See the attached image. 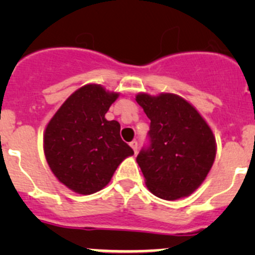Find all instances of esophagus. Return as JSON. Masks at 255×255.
<instances>
[{"instance_id": "obj_1", "label": "esophagus", "mask_w": 255, "mask_h": 255, "mask_svg": "<svg viewBox=\"0 0 255 255\" xmlns=\"http://www.w3.org/2000/svg\"><path fill=\"white\" fill-rule=\"evenodd\" d=\"M130 146H132V149L134 150V153H137V151H138V142H137V140H133V142L130 143Z\"/></svg>"}]
</instances>
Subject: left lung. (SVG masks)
Segmentation results:
<instances>
[{
	"instance_id": "8db88e82",
	"label": "left lung",
	"mask_w": 255,
	"mask_h": 255,
	"mask_svg": "<svg viewBox=\"0 0 255 255\" xmlns=\"http://www.w3.org/2000/svg\"><path fill=\"white\" fill-rule=\"evenodd\" d=\"M135 101L150 120L148 145L137 156L146 186L164 200L189 196L202 184L215 160L212 130L176 95L139 94Z\"/></svg>"
}]
</instances>
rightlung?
<instances>
[{"instance_id": "1", "label": "right lung", "mask_w": 255, "mask_h": 255, "mask_svg": "<svg viewBox=\"0 0 255 255\" xmlns=\"http://www.w3.org/2000/svg\"><path fill=\"white\" fill-rule=\"evenodd\" d=\"M118 94L100 85L74 92L48 123L44 153L54 175L73 191L91 195L104 189L133 149L122 140L117 121L105 118Z\"/></svg>"}]
</instances>
